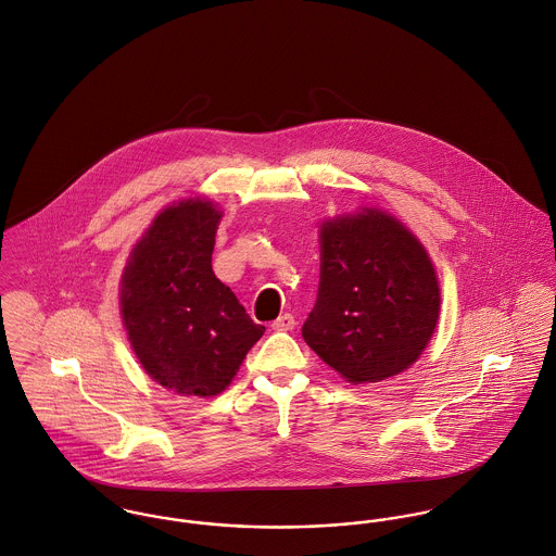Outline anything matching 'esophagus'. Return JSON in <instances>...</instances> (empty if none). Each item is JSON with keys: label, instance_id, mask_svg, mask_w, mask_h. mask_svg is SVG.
<instances>
[{"label": "esophagus", "instance_id": "1", "mask_svg": "<svg viewBox=\"0 0 556 556\" xmlns=\"http://www.w3.org/2000/svg\"><path fill=\"white\" fill-rule=\"evenodd\" d=\"M294 326H296V319H294L292 313H283V315H279V317L273 321V330H277V332L292 330Z\"/></svg>", "mask_w": 556, "mask_h": 556}]
</instances>
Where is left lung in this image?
Instances as JSON below:
<instances>
[{"label": "left lung", "instance_id": "left-lung-1", "mask_svg": "<svg viewBox=\"0 0 556 556\" xmlns=\"http://www.w3.org/2000/svg\"><path fill=\"white\" fill-rule=\"evenodd\" d=\"M319 245L317 301L303 326L308 348L352 383L409 369L441 305L427 249L377 208L324 222Z\"/></svg>", "mask_w": 556, "mask_h": 556}]
</instances>
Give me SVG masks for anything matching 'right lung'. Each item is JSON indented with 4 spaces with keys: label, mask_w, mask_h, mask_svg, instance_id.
Here are the masks:
<instances>
[{
    "label": "right lung",
    "mask_w": 556,
    "mask_h": 556,
    "mask_svg": "<svg viewBox=\"0 0 556 556\" xmlns=\"http://www.w3.org/2000/svg\"><path fill=\"white\" fill-rule=\"evenodd\" d=\"M222 211L189 198L164 208L122 279L127 339L142 369L184 396L226 390L264 334L211 266Z\"/></svg>",
    "instance_id": "right-lung-1"
}]
</instances>
